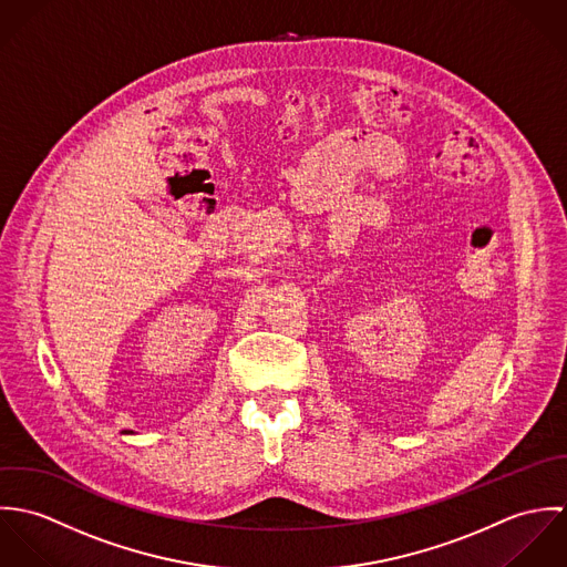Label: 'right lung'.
<instances>
[{
  "label": "right lung",
  "instance_id": "obj_1",
  "mask_svg": "<svg viewBox=\"0 0 567 567\" xmlns=\"http://www.w3.org/2000/svg\"><path fill=\"white\" fill-rule=\"evenodd\" d=\"M126 434H133V432H126Z\"/></svg>",
  "mask_w": 567,
  "mask_h": 567
}]
</instances>
